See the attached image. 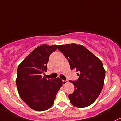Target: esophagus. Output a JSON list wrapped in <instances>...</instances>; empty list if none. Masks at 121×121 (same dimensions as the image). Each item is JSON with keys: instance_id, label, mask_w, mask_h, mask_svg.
Returning a JSON list of instances; mask_svg holds the SVG:
<instances>
[{"instance_id": "esophagus-1", "label": "esophagus", "mask_w": 121, "mask_h": 121, "mask_svg": "<svg viewBox=\"0 0 121 121\" xmlns=\"http://www.w3.org/2000/svg\"><path fill=\"white\" fill-rule=\"evenodd\" d=\"M68 80H63V85H65V84H67V83H68Z\"/></svg>"}]
</instances>
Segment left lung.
<instances>
[{
    "mask_svg": "<svg viewBox=\"0 0 121 121\" xmlns=\"http://www.w3.org/2000/svg\"><path fill=\"white\" fill-rule=\"evenodd\" d=\"M67 58L71 70L76 69L79 78L71 81L75 86V91L68 95L74 106L83 108L91 105L95 101L104 84L105 70L101 60L84 46L66 44L58 46Z\"/></svg>",
    "mask_w": 121,
    "mask_h": 121,
    "instance_id": "8db88e82",
    "label": "left lung"
}]
</instances>
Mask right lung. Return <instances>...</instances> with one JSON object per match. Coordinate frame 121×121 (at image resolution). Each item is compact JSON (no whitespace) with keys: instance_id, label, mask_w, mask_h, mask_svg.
I'll return each mask as SVG.
<instances>
[{"instance_id":"right-lung-1","label":"right lung","mask_w":121,"mask_h":121,"mask_svg":"<svg viewBox=\"0 0 121 121\" xmlns=\"http://www.w3.org/2000/svg\"><path fill=\"white\" fill-rule=\"evenodd\" d=\"M57 45H42L33 50L18 66L16 79L17 89L23 102L35 111H45L53 104L56 94L63 86L59 78L46 79L49 56Z\"/></svg>"}]
</instances>
